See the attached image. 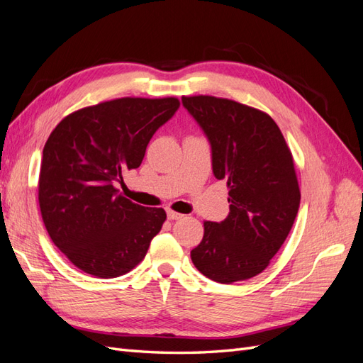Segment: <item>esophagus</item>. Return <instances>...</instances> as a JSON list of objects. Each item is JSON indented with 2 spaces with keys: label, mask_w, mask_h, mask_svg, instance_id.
Masks as SVG:
<instances>
[{
  "label": "esophagus",
  "mask_w": 363,
  "mask_h": 363,
  "mask_svg": "<svg viewBox=\"0 0 363 363\" xmlns=\"http://www.w3.org/2000/svg\"><path fill=\"white\" fill-rule=\"evenodd\" d=\"M167 215H168V219H171V221H174V219H182L184 215H182V213H177V212H174V211H167Z\"/></svg>",
  "instance_id": "esophagus-1"
}]
</instances>
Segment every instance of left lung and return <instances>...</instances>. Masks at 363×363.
<instances>
[{"instance_id":"left-lung-1","label":"left lung","mask_w":363,"mask_h":363,"mask_svg":"<svg viewBox=\"0 0 363 363\" xmlns=\"http://www.w3.org/2000/svg\"><path fill=\"white\" fill-rule=\"evenodd\" d=\"M182 103L211 142L213 175L227 182L230 203L224 221H204L191 259L218 283L255 277L276 256L298 213L292 152L274 119L255 107L211 95L183 96Z\"/></svg>"}]
</instances>
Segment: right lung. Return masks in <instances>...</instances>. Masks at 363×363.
<instances>
[{
	"label": "right lung",
	"mask_w": 363,
	"mask_h": 363,
	"mask_svg": "<svg viewBox=\"0 0 363 363\" xmlns=\"http://www.w3.org/2000/svg\"><path fill=\"white\" fill-rule=\"evenodd\" d=\"M177 98H118L65 116L42 152L39 207L47 232L72 265L91 276H124L144 260L167 219L118 194L139 168L150 139L177 112Z\"/></svg>",
	"instance_id": "1"
}]
</instances>
